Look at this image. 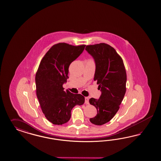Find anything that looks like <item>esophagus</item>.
<instances>
[{
    "mask_svg": "<svg viewBox=\"0 0 161 161\" xmlns=\"http://www.w3.org/2000/svg\"><path fill=\"white\" fill-rule=\"evenodd\" d=\"M85 103L87 104H89V98L87 97H85Z\"/></svg>",
    "mask_w": 161,
    "mask_h": 161,
    "instance_id": "esophagus-1",
    "label": "esophagus"
}]
</instances>
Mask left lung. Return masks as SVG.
I'll return each instance as SVG.
<instances>
[{
	"instance_id": "obj_1",
	"label": "left lung",
	"mask_w": 161,
	"mask_h": 161,
	"mask_svg": "<svg viewBox=\"0 0 161 161\" xmlns=\"http://www.w3.org/2000/svg\"><path fill=\"white\" fill-rule=\"evenodd\" d=\"M86 50L94 59V80L102 92L98 99L89 100L97 110L96 116L90 121L102 125L109 122L120 108L126 90V72L121 57L110 45L105 43L87 45Z\"/></svg>"
}]
</instances>
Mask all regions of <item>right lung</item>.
<instances>
[{
    "label": "right lung",
    "instance_id": "1",
    "mask_svg": "<svg viewBox=\"0 0 161 161\" xmlns=\"http://www.w3.org/2000/svg\"><path fill=\"white\" fill-rule=\"evenodd\" d=\"M85 47L64 42L55 44L39 64L35 75L36 96L45 116L54 125L68 122L73 108L84 103L83 96L64 92L63 85L68 78L70 64L83 53Z\"/></svg>",
    "mask_w": 161,
    "mask_h": 161
}]
</instances>
